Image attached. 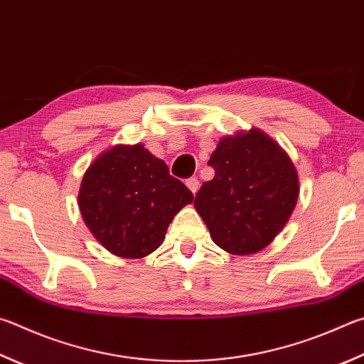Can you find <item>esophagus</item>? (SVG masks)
Here are the masks:
<instances>
[{
    "label": "esophagus",
    "mask_w": 364,
    "mask_h": 364,
    "mask_svg": "<svg viewBox=\"0 0 364 364\" xmlns=\"http://www.w3.org/2000/svg\"><path fill=\"white\" fill-rule=\"evenodd\" d=\"M186 186L191 189V193L196 194L197 191H199V180H197V178H189L186 181Z\"/></svg>",
    "instance_id": "obj_1"
}]
</instances>
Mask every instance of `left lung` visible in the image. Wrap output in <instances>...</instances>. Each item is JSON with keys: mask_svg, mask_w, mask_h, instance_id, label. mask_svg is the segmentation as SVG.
Instances as JSON below:
<instances>
[{"mask_svg": "<svg viewBox=\"0 0 364 364\" xmlns=\"http://www.w3.org/2000/svg\"><path fill=\"white\" fill-rule=\"evenodd\" d=\"M208 165L215 178L202 184L194 207L218 247L255 255L285 228L299 197V176L279 143L261 129L223 136Z\"/></svg>", "mask_w": 364, "mask_h": 364, "instance_id": "obj_1", "label": "left lung"}]
</instances>
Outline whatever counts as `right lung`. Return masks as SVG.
Wrapping results in <instances>:
<instances>
[{
	"instance_id": "add662e5",
	"label": "right lung",
	"mask_w": 364,
	"mask_h": 364,
	"mask_svg": "<svg viewBox=\"0 0 364 364\" xmlns=\"http://www.w3.org/2000/svg\"><path fill=\"white\" fill-rule=\"evenodd\" d=\"M194 196L141 143L105 149L82 176L77 205L103 248L140 259L162 245L168 224Z\"/></svg>"
}]
</instances>
